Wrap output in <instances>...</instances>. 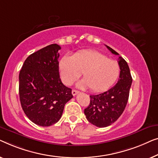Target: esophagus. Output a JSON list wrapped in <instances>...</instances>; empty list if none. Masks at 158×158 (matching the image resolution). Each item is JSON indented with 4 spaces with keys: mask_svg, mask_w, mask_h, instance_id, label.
<instances>
[{
    "mask_svg": "<svg viewBox=\"0 0 158 158\" xmlns=\"http://www.w3.org/2000/svg\"><path fill=\"white\" fill-rule=\"evenodd\" d=\"M72 95H73V96H75V95H77V94H78V93H79V91L75 90V89H73V90H72Z\"/></svg>",
    "mask_w": 158,
    "mask_h": 158,
    "instance_id": "esophagus-1",
    "label": "esophagus"
}]
</instances>
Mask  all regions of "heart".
<instances>
[{"mask_svg": "<svg viewBox=\"0 0 158 158\" xmlns=\"http://www.w3.org/2000/svg\"><path fill=\"white\" fill-rule=\"evenodd\" d=\"M60 74L63 82L71 85L83 73L80 88H89L94 92L108 89L116 81L120 72L118 62L108 59L97 51H84L72 58L64 56L59 62Z\"/></svg>", "mask_w": 158, "mask_h": 158, "instance_id": "obj_1", "label": "heart"}]
</instances>
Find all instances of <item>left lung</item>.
<instances>
[{"label":"left lung","mask_w":158,"mask_h":158,"mask_svg":"<svg viewBox=\"0 0 158 158\" xmlns=\"http://www.w3.org/2000/svg\"><path fill=\"white\" fill-rule=\"evenodd\" d=\"M106 46L113 54L119 55L110 46ZM118 60L120 73L117 84L106 92L90 95L89 105L84 110L87 120L98 127H105L117 121L127 103L132 79L127 61L121 56Z\"/></svg>","instance_id":"obj_1"}]
</instances>
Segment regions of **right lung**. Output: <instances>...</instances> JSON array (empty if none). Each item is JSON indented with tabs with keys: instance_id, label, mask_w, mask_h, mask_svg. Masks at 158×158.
Returning <instances> with one entry per match:
<instances>
[{
	"instance_id": "obj_1",
	"label": "right lung",
	"mask_w": 158,
	"mask_h": 158,
	"mask_svg": "<svg viewBox=\"0 0 158 158\" xmlns=\"http://www.w3.org/2000/svg\"><path fill=\"white\" fill-rule=\"evenodd\" d=\"M51 44L31 54L19 74V97L24 113L35 124L48 127L61 118L66 103L73 97L59 72V50Z\"/></svg>"
}]
</instances>
